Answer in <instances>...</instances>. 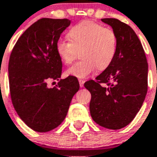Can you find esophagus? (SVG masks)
Returning a JSON list of instances; mask_svg holds the SVG:
<instances>
[{"label":"esophagus","instance_id":"obj_1","mask_svg":"<svg viewBox=\"0 0 157 157\" xmlns=\"http://www.w3.org/2000/svg\"><path fill=\"white\" fill-rule=\"evenodd\" d=\"M84 80H79V84H80V86H81V87H83V86H84Z\"/></svg>","mask_w":157,"mask_h":157}]
</instances>
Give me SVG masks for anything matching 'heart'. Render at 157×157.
I'll use <instances>...</instances> for the list:
<instances>
[{"label": "heart", "instance_id": "obj_1", "mask_svg": "<svg viewBox=\"0 0 157 157\" xmlns=\"http://www.w3.org/2000/svg\"><path fill=\"white\" fill-rule=\"evenodd\" d=\"M69 40L60 39L56 44L58 56L66 65L73 63L81 54L82 60L67 70V74L76 78L88 77L97 68L105 70L114 61L117 51V35L111 29L86 21L70 29Z\"/></svg>", "mask_w": 157, "mask_h": 157}]
</instances>
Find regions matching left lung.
I'll list each match as a JSON object with an SVG mask.
<instances>
[{"label":"left lung","instance_id":"obj_1","mask_svg":"<svg viewBox=\"0 0 157 157\" xmlns=\"http://www.w3.org/2000/svg\"><path fill=\"white\" fill-rule=\"evenodd\" d=\"M101 21L117 37V51L111 66L85 82L90 92V116L105 128L119 130L131 123L147 92L148 64L142 45L130 25L115 18ZM101 84H105L103 86Z\"/></svg>","mask_w":157,"mask_h":157}]
</instances>
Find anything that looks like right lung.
<instances>
[{
    "label": "right lung",
    "instance_id": "add662e5",
    "mask_svg": "<svg viewBox=\"0 0 157 157\" xmlns=\"http://www.w3.org/2000/svg\"><path fill=\"white\" fill-rule=\"evenodd\" d=\"M68 19L42 18L26 29L10 53L8 71L11 101L20 118L37 132H50L66 118L80 88L76 77L61 79L62 62L56 44ZM59 80L53 88L51 80Z\"/></svg>",
    "mask_w": 157,
    "mask_h": 157
}]
</instances>
